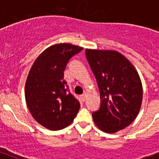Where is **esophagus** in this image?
I'll use <instances>...</instances> for the list:
<instances>
[{"label": "esophagus", "instance_id": "obj_1", "mask_svg": "<svg viewBox=\"0 0 159 159\" xmlns=\"http://www.w3.org/2000/svg\"><path fill=\"white\" fill-rule=\"evenodd\" d=\"M81 97H82V99L83 100V101H85V100H86V97H87V93H86V92H83V93L81 95Z\"/></svg>", "mask_w": 159, "mask_h": 159}]
</instances>
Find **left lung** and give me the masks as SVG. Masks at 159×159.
<instances>
[{
	"instance_id": "left-lung-1",
	"label": "left lung",
	"mask_w": 159,
	"mask_h": 159,
	"mask_svg": "<svg viewBox=\"0 0 159 159\" xmlns=\"http://www.w3.org/2000/svg\"><path fill=\"white\" fill-rule=\"evenodd\" d=\"M86 56L100 90L101 106L93 112L96 125L116 133L138 116L143 99L140 77L132 63L115 50L86 49Z\"/></svg>"
}]
</instances>
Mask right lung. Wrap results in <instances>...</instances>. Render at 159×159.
<instances>
[{
  "label": "right lung",
  "instance_id": "right-lung-1",
  "mask_svg": "<svg viewBox=\"0 0 159 159\" xmlns=\"http://www.w3.org/2000/svg\"><path fill=\"white\" fill-rule=\"evenodd\" d=\"M82 48L71 43H57L39 56L25 82L26 104L39 124L50 130H59L72 124L80 103L63 80L69 59Z\"/></svg>",
  "mask_w": 159,
  "mask_h": 159
}]
</instances>
